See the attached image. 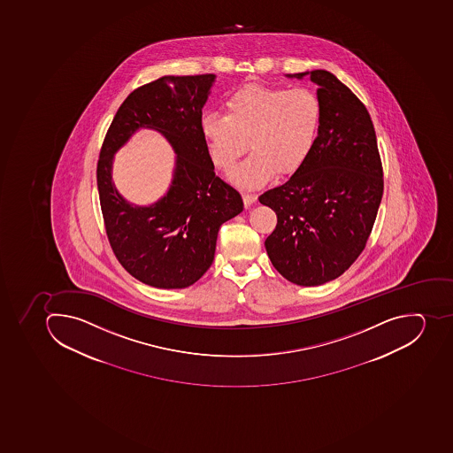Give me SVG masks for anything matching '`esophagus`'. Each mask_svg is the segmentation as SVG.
I'll return each instance as SVG.
<instances>
[{"mask_svg": "<svg viewBox=\"0 0 453 453\" xmlns=\"http://www.w3.org/2000/svg\"><path fill=\"white\" fill-rule=\"evenodd\" d=\"M256 200H257V196L255 193H243L244 206H251Z\"/></svg>", "mask_w": 453, "mask_h": 453, "instance_id": "34e87169", "label": "esophagus"}]
</instances>
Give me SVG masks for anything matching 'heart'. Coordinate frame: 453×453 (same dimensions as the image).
Wrapping results in <instances>:
<instances>
[{
	"instance_id": "heart-1",
	"label": "heart",
	"mask_w": 453,
	"mask_h": 453,
	"mask_svg": "<svg viewBox=\"0 0 453 453\" xmlns=\"http://www.w3.org/2000/svg\"><path fill=\"white\" fill-rule=\"evenodd\" d=\"M322 104L306 87L246 86L230 94L225 114L206 112L202 133L214 165L232 172L249 147L250 157L233 173L242 188H260L303 165L318 139Z\"/></svg>"
}]
</instances>
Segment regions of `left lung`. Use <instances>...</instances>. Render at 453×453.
<instances>
[{
	"label": "left lung",
	"instance_id": "1",
	"mask_svg": "<svg viewBox=\"0 0 453 453\" xmlns=\"http://www.w3.org/2000/svg\"><path fill=\"white\" fill-rule=\"evenodd\" d=\"M322 121L303 165L258 200L277 214L265 246L277 272L319 286L346 272L365 250L383 196V167L371 114L332 73L314 70Z\"/></svg>",
	"mask_w": 453,
	"mask_h": 453
}]
</instances>
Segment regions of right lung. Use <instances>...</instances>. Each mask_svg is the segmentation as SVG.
<instances>
[{"label":"right lung","mask_w":453,"mask_h":453,"mask_svg":"<svg viewBox=\"0 0 453 453\" xmlns=\"http://www.w3.org/2000/svg\"><path fill=\"white\" fill-rule=\"evenodd\" d=\"M213 74L165 75L135 88L110 124L97 163L105 233L131 276L157 288H183L213 263L219 228L243 210L239 191L214 173L202 133ZM160 130L178 153L173 186L150 208H133L111 183V156L139 127Z\"/></svg>","instance_id":"obj_1"}]
</instances>
